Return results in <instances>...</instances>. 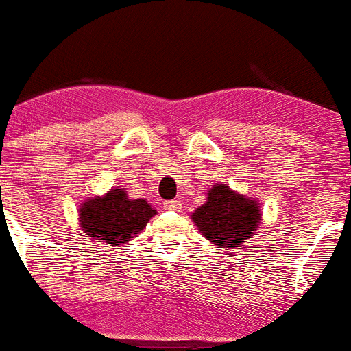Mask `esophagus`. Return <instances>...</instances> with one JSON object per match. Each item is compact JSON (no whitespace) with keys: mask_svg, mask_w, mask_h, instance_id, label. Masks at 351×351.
<instances>
[{"mask_svg":"<svg viewBox=\"0 0 351 351\" xmlns=\"http://www.w3.org/2000/svg\"><path fill=\"white\" fill-rule=\"evenodd\" d=\"M165 209L179 210L181 209V200H178V198L176 200H169V202H165Z\"/></svg>","mask_w":351,"mask_h":351,"instance_id":"esophagus-1","label":"esophagus"}]
</instances>
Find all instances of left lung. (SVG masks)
<instances>
[{"label":"left lung","mask_w":351,"mask_h":351,"mask_svg":"<svg viewBox=\"0 0 351 351\" xmlns=\"http://www.w3.org/2000/svg\"><path fill=\"white\" fill-rule=\"evenodd\" d=\"M195 225L216 246L235 247L244 244L260 226V204L235 193L226 184H214L207 202L191 214Z\"/></svg>","instance_id":"8db88e82"}]
</instances>
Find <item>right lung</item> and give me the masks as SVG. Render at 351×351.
Returning <instances> with one entry per match:
<instances>
[{
	"label": "right lung",
	"mask_w": 351,
	"mask_h": 351,
	"mask_svg": "<svg viewBox=\"0 0 351 351\" xmlns=\"http://www.w3.org/2000/svg\"><path fill=\"white\" fill-rule=\"evenodd\" d=\"M154 214L147 200H132L123 188H114L80 204L79 221L86 237L108 250H119L144 230Z\"/></svg>",
	"instance_id": "1"
}]
</instances>
